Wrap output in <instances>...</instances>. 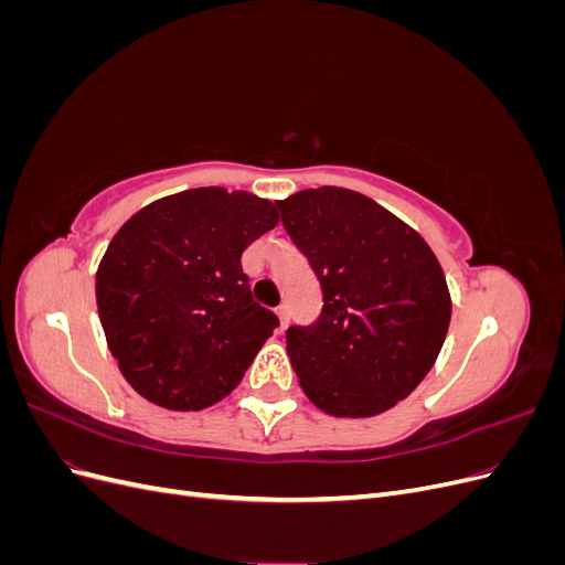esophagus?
Segmentation results:
<instances>
[{
	"label": "esophagus",
	"instance_id": "34e87169",
	"mask_svg": "<svg viewBox=\"0 0 565 565\" xmlns=\"http://www.w3.org/2000/svg\"><path fill=\"white\" fill-rule=\"evenodd\" d=\"M276 313H278V320H280V332H282V330L287 328V306H278Z\"/></svg>",
	"mask_w": 565,
	"mask_h": 565
}]
</instances>
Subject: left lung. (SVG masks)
<instances>
[{"instance_id":"left-lung-1","label":"left lung","mask_w":565,"mask_h":565,"mask_svg":"<svg viewBox=\"0 0 565 565\" xmlns=\"http://www.w3.org/2000/svg\"><path fill=\"white\" fill-rule=\"evenodd\" d=\"M276 204L322 289L318 320L285 334L303 393L334 417L384 413L417 388L448 334L452 301L436 254L349 188H309Z\"/></svg>"}]
</instances>
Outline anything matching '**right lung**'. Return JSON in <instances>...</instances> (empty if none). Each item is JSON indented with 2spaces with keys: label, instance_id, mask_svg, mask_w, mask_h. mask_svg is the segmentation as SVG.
Returning <instances> with one entry per match:
<instances>
[{
  "label": "right lung",
  "instance_id": "1",
  "mask_svg": "<svg viewBox=\"0 0 565 565\" xmlns=\"http://www.w3.org/2000/svg\"><path fill=\"white\" fill-rule=\"evenodd\" d=\"M278 221L270 200L210 185L150 202L115 233L96 306L136 393L188 413L241 384L280 324L252 299L241 259Z\"/></svg>",
  "mask_w": 565,
  "mask_h": 565
}]
</instances>
